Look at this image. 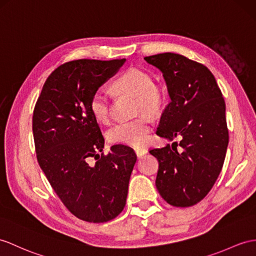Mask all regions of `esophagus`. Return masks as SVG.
I'll use <instances>...</instances> for the list:
<instances>
[{"label":"esophagus","mask_w":256,"mask_h":256,"mask_svg":"<svg viewBox=\"0 0 256 256\" xmlns=\"http://www.w3.org/2000/svg\"><path fill=\"white\" fill-rule=\"evenodd\" d=\"M134 152H136V156H138V158H142L143 155L148 153V150H146V148H136Z\"/></svg>","instance_id":"1"}]
</instances>
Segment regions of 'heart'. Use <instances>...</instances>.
I'll return each mask as SVG.
<instances>
[{
    "label": "heart",
    "mask_w": 256,
    "mask_h": 256,
    "mask_svg": "<svg viewBox=\"0 0 256 256\" xmlns=\"http://www.w3.org/2000/svg\"><path fill=\"white\" fill-rule=\"evenodd\" d=\"M113 88L122 93L136 96V108L139 113L146 112L156 114L163 106L164 93L160 86L154 84L152 77L138 68H129L113 82ZM89 108L92 116L100 122L110 120V98L101 90L93 93ZM152 130V122L142 116L130 122H120L110 127L106 132L108 140L113 144H122L132 148L144 146L146 136Z\"/></svg>",
    "instance_id": "heart-1"
}]
</instances>
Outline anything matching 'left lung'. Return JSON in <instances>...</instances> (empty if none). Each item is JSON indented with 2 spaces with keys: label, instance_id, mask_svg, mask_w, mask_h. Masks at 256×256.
<instances>
[{
  "label": "left lung",
  "instance_id": "1",
  "mask_svg": "<svg viewBox=\"0 0 256 256\" xmlns=\"http://www.w3.org/2000/svg\"><path fill=\"white\" fill-rule=\"evenodd\" d=\"M144 60L163 72L170 98L156 134L180 138L150 150L158 160L155 184L168 204L189 208L206 196L222 168L229 141L225 101L206 66L176 53Z\"/></svg>",
  "mask_w": 256,
  "mask_h": 256
}]
</instances>
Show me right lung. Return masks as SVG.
I'll list each match as a JSON object with an SVG mask.
<instances>
[{"label": "right lung", "mask_w": 256, "mask_h": 256, "mask_svg": "<svg viewBox=\"0 0 256 256\" xmlns=\"http://www.w3.org/2000/svg\"><path fill=\"white\" fill-rule=\"evenodd\" d=\"M124 62L77 60L58 66L48 77L34 110L41 170L68 210L89 222H108L122 213L136 160L134 150L122 144L99 155L104 138L89 108L93 93Z\"/></svg>", "instance_id": "add662e5"}]
</instances>
